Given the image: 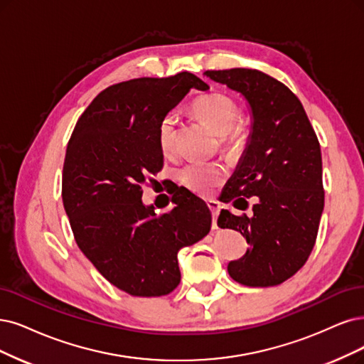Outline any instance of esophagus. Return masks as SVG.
<instances>
[{
  "instance_id": "34e87169",
  "label": "esophagus",
  "mask_w": 364,
  "mask_h": 364,
  "mask_svg": "<svg viewBox=\"0 0 364 364\" xmlns=\"http://www.w3.org/2000/svg\"><path fill=\"white\" fill-rule=\"evenodd\" d=\"M207 205L213 214V230H218V216L220 213V204L218 203V200H208Z\"/></svg>"
}]
</instances>
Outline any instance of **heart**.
Segmentation results:
<instances>
[{
	"instance_id": "obj_1",
	"label": "heart",
	"mask_w": 364,
	"mask_h": 364,
	"mask_svg": "<svg viewBox=\"0 0 364 364\" xmlns=\"http://www.w3.org/2000/svg\"><path fill=\"white\" fill-rule=\"evenodd\" d=\"M191 111L213 134L219 136L223 151L238 154L245 150L250 138L247 121L240 115L238 105L226 94L210 91L200 94L192 105ZM157 141L160 151L165 156L173 153L175 148V118L166 115L161 118ZM226 177V169L219 164H189L180 171V180L191 191L207 195L213 187L220 184Z\"/></svg>"
}]
</instances>
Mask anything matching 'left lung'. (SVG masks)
Here are the masks:
<instances>
[{
	"mask_svg": "<svg viewBox=\"0 0 364 364\" xmlns=\"http://www.w3.org/2000/svg\"><path fill=\"white\" fill-rule=\"evenodd\" d=\"M216 82L240 91L252 106L253 130L246 153L222 193V203L253 214L222 210L218 226L247 240L246 255L228 265L241 285L274 287L311 257L324 210L322 157L300 99L280 80L252 69L207 70Z\"/></svg>",
	"mask_w": 364,
	"mask_h": 364,
	"instance_id": "obj_1",
	"label": "left lung"
}]
</instances>
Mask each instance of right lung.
<instances>
[{
	"label": "right lung",
	"mask_w": 364,
	"mask_h": 364,
	"mask_svg": "<svg viewBox=\"0 0 364 364\" xmlns=\"http://www.w3.org/2000/svg\"><path fill=\"white\" fill-rule=\"evenodd\" d=\"M198 76L138 77L97 94L79 117L67 145L61 196L79 249L97 272L134 297H160L178 287V250L211 228L204 200L180 191L175 207L156 214L142 204V186L164 168L159 124Z\"/></svg>",
	"instance_id": "add662e5"
}]
</instances>
